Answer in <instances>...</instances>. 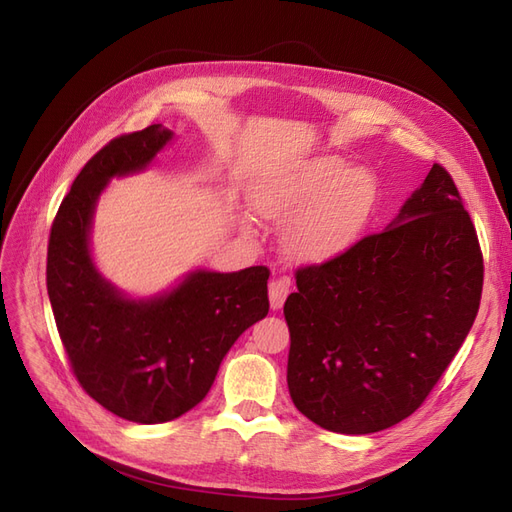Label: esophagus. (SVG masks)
Segmentation results:
<instances>
[{"label":"esophagus","mask_w":512,"mask_h":512,"mask_svg":"<svg viewBox=\"0 0 512 512\" xmlns=\"http://www.w3.org/2000/svg\"><path fill=\"white\" fill-rule=\"evenodd\" d=\"M290 292V280L288 277H275V280L269 282V301L271 309H280Z\"/></svg>","instance_id":"obj_1"}]
</instances>
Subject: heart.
<instances>
[{"label":"heart","mask_w":512,"mask_h":512,"mask_svg":"<svg viewBox=\"0 0 512 512\" xmlns=\"http://www.w3.org/2000/svg\"><path fill=\"white\" fill-rule=\"evenodd\" d=\"M378 203V181L337 156L309 160L262 185L260 209L273 218L310 211L290 232V250L303 260H329L361 237Z\"/></svg>","instance_id":"heart-1"}]
</instances>
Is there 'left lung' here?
<instances>
[{
    "label": "left lung",
    "instance_id": "1",
    "mask_svg": "<svg viewBox=\"0 0 512 512\" xmlns=\"http://www.w3.org/2000/svg\"><path fill=\"white\" fill-rule=\"evenodd\" d=\"M483 271L457 185L433 164L382 232L297 269L299 290L284 303L294 406L337 433L404 421L468 337Z\"/></svg>",
    "mask_w": 512,
    "mask_h": 512
}]
</instances>
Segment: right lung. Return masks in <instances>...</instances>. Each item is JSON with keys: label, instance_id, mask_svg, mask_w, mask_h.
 Here are the masks:
<instances>
[{"label": "right lung", "instance_id": "add662e5", "mask_svg": "<svg viewBox=\"0 0 512 512\" xmlns=\"http://www.w3.org/2000/svg\"><path fill=\"white\" fill-rule=\"evenodd\" d=\"M170 138L153 123L104 145L61 200L46 254V290L76 380L108 412L143 425L200 404L230 346L269 314L267 267L194 271L147 301L126 299L94 267L89 230L100 192L111 177L143 170Z\"/></svg>", "mask_w": 512, "mask_h": 512}]
</instances>
